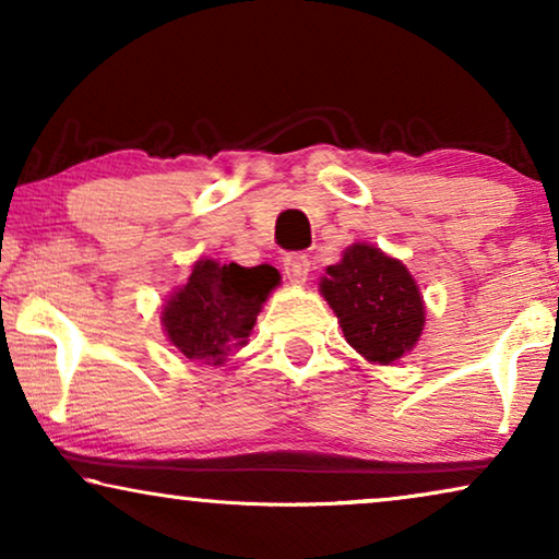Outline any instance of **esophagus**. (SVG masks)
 Returning <instances> with one entry per match:
<instances>
[{
    "label": "esophagus",
    "instance_id": "1",
    "mask_svg": "<svg viewBox=\"0 0 559 559\" xmlns=\"http://www.w3.org/2000/svg\"><path fill=\"white\" fill-rule=\"evenodd\" d=\"M282 266H285L287 280L293 282V285H302L310 274V262L305 254H287L282 259Z\"/></svg>",
    "mask_w": 559,
    "mask_h": 559
}]
</instances>
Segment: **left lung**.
Segmentation results:
<instances>
[{
  "label": "left lung",
  "instance_id": "1",
  "mask_svg": "<svg viewBox=\"0 0 559 559\" xmlns=\"http://www.w3.org/2000/svg\"><path fill=\"white\" fill-rule=\"evenodd\" d=\"M348 346L369 364L392 366L417 346L425 331V300L402 259L356 241L320 277Z\"/></svg>",
  "mask_w": 559,
  "mask_h": 559
}]
</instances>
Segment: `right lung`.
Wrapping results in <instances>:
<instances>
[{
  "label": "right lung",
  "mask_w": 559,
  "mask_h": 559,
  "mask_svg": "<svg viewBox=\"0 0 559 559\" xmlns=\"http://www.w3.org/2000/svg\"><path fill=\"white\" fill-rule=\"evenodd\" d=\"M280 280L270 264L198 259L186 285L167 297L159 312L167 341L186 358L221 366L231 350L247 346L257 316Z\"/></svg>",
  "instance_id": "1"
}]
</instances>
